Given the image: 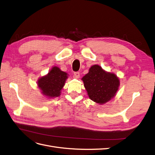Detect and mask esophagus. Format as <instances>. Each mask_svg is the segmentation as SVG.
Segmentation results:
<instances>
[{
    "mask_svg": "<svg viewBox=\"0 0 155 155\" xmlns=\"http://www.w3.org/2000/svg\"><path fill=\"white\" fill-rule=\"evenodd\" d=\"M74 77L76 79H78L79 77H80V74H79V72H76L74 73Z\"/></svg>",
    "mask_w": 155,
    "mask_h": 155,
    "instance_id": "esophagus-1",
    "label": "esophagus"
}]
</instances>
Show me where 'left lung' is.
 Returning <instances> with one entry per match:
<instances>
[{
  "label": "left lung",
  "mask_w": 155,
  "mask_h": 155,
  "mask_svg": "<svg viewBox=\"0 0 155 155\" xmlns=\"http://www.w3.org/2000/svg\"><path fill=\"white\" fill-rule=\"evenodd\" d=\"M81 80L89 98L100 105L110 101L120 85V79L114 73L105 71L98 64L91 66Z\"/></svg>",
  "instance_id": "left-lung-1"
}]
</instances>
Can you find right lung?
Listing matches in <instances>:
<instances>
[{"instance_id": "right-lung-1", "label": "right lung", "mask_w": 155, "mask_h": 155, "mask_svg": "<svg viewBox=\"0 0 155 155\" xmlns=\"http://www.w3.org/2000/svg\"><path fill=\"white\" fill-rule=\"evenodd\" d=\"M68 74L54 66L48 73L39 78L37 84L41 90L42 94L47 98H54L60 96Z\"/></svg>"}]
</instances>
